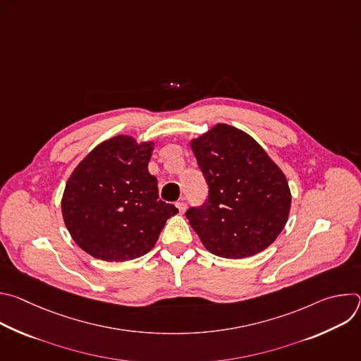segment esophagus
Masks as SVG:
<instances>
[{"label": "esophagus", "mask_w": 361, "mask_h": 361, "mask_svg": "<svg viewBox=\"0 0 361 361\" xmlns=\"http://www.w3.org/2000/svg\"><path fill=\"white\" fill-rule=\"evenodd\" d=\"M176 207L178 209L180 213H184L185 209H187V204H185L184 201H177V202H176Z\"/></svg>", "instance_id": "obj_1"}]
</instances>
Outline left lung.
I'll list each match as a JSON object with an SVG mask.
<instances>
[{
    "label": "left lung",
    "instance_id": "8db88e82",
    "mask_svg": "<svg viewBox=\"0 0 361 361\" xmlns=\"http://www.w3.org/2000/svg\"><path fill=\"white\" fill-rule=\"evenodd\" d=\"M209 197L185 217L209 251L244 259L267 248L284 228L291 195L283 171L245 133L219 124L191 141Z\"/></svg>",
    "mask_w": 361,
    "mask_h": 361
}]
</instances>
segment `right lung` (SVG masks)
Here are the masks:
<instances>
[{
    "label": "right lung",
    "instance_id": "right-lung-1",
    "mask_svg": "<svg viewBox=\"0 0 361 361\" xmlns=\"http://www.w3.org/2000/svg\"><path fill=\"white\" fill-rule=\"evenodd\" d=\"M152 142L117 135L97 145L78 164L63 195V217L74 241L106 262H127L148 252L178 213L159 200L148 173Z\"/></svg>",
    "mask_w": 361,
    "mask_h": 361
}]
</instances>
